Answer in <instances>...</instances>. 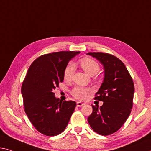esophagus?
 Here are the masks:
<instances>
[{
    "mask_svg": "<svg viewBox=\"0 0 151 151\" xmlns=\"http://www.w3.org/2000/svg\"><path fill=\"white\" fill-rule=\"evenodd\" d=\"M85 105L84 103H82L81 101H78L77 103H76V106L77 107H82Z\"/></svg>",
    "mask_w": 151,
    "mask_h": 151,
    "instance_id": "34e87169",
    "label": "esophagus"
}]
</instances>
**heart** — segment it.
<instances>
[{
    "mask_svg": "<svg viewBox=\"0 0 151 151\" xmlns=\"http://www.w3.org/2000/svg\"><path fill=\"white\" fill-rule=\"evenodd\" d=\"M79 64L81 68L83 69L86 73L89 75H94L97 74L99 70V65L97 62L93 60V59L85 58L80 60ZM75 72V65L73 63H68L65 67L64 70V78L66 80H70L73 76ZM92 92L91 88L76 87L72 91V95L76 99L80 100L86 99L88 95Z\"/></svg>",
    "mask_w": 151,
    "mask_h": 151,
    "instance_id": "b5f03b06",
    "label": "heart"
}]
</instances>
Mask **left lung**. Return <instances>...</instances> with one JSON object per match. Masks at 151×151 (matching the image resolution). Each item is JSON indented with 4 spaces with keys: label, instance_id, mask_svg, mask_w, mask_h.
Masks as SVG:
<instances>
[{
    "label": "left lung",
    "instance_id": "obj_1",
    "mask_svg": "<svg viewBox=\"0 0 151 151\" xmlns=\"http://www.w3.org/2000/svg\"><path fill=\"white\" fill-rule=\"evenodd\" d=\"M87 54L99 60L104 68V81L95 97L104 104L101 107L92 106L88 122L99 134H111L130 116L134 93L132 78L124 64L113 55L99 52Z\"/></svg>",
    "mask_w": 151,
    "mask_h": 151
}]
</instances>
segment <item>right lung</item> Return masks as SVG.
<instances>
[{
	"label": "right lung",
	"mask_w": 151,
	"mask_h": 151,
	"mask_svg": "<svg viewBox=\"0 0 151 151\" xmlns=\"http://www.w3.org/2000/svg\"><path fill=\"white\" fill-rule=\"evenodd\" d=\"M80 52L44 54L33 61L21 87L25 111L33 126L43 134L63 132L69 122L76 102L60 101L53 92L64 80L68 62Z\"/></svg>",
	"instance_id": "add662e5"
}]
</instances>
